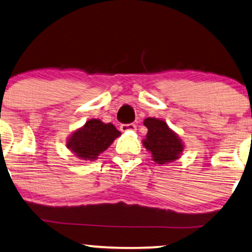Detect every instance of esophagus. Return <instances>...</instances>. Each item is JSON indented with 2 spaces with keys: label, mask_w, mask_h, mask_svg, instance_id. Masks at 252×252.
Segmentation results:
<instances>
[{
  "label": "esophagus",
  "mask_w": 252,
  "mask_h": 252,
  "mask_svg": "<svg viewBox=\"0 0 252 252\" xmlns=\"http://www.w3.org/2000/svg\"><path fill=\"white\" fill-rule=\"evenodd\" d=\"M135 124L131 123V124H121L120 125V129L121 131H134L135 129Z\"/></svg>",
  "instance_id": "obj_1"
}]
</instances>
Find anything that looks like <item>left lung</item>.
Returning a JSON list of instances; mask_svg holds the SVG:
<instances>
[{"label":"left lung","instance_id":"left-lung-1","mask_svg":"<svg viewBox=\"0 0 252 252\" xmlns=\"http://www.w3.org/2000/svg\"><path fill=\"white\" fill-rule=\"evenodd\" d=\"M144 125L149 128L144 145L152 153L153 160L158 164H167L176 160L183 151L180 139L168 128L165 121L147 118Z\"/></svg>","mask_w":252,"mask_h":252}]
</instances>
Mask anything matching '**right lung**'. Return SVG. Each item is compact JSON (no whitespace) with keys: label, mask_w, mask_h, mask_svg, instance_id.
<instances>
[{"label":"right lung","mask_w":252,"mask_h":252,"mask_svg":"<svg viewBox=\"0 0 252 252\" xmlns=\"http://www.w3.org/2000/svg\"><path fill=\"white\" fill-rule=\"evenodd\" d=\"M120 132L113 124H103L97 119H91L81 129L74 132L68 140L67 146L75 153L76 157L85 160L96 159L100 153L108 149Z\"/></svg>","instance_id":"1"}]
</instances>
